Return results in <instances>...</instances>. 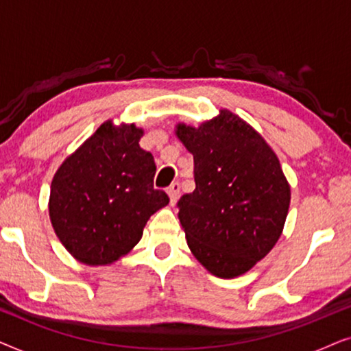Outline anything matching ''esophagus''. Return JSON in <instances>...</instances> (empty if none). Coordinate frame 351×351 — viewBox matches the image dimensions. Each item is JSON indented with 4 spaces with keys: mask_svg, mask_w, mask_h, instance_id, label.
I'll use <instances>...</instances> for the list:
<instances>
[{
    "mask_svg": "<svg viewBox=\"0 0 351 351\" xmlns=\"http://www.w3.org/2000/svg\"><path fill=\"white\" fill-rule=\"evenodd\" d=\"M167 195H169V198H171V204H174L177 198H179V195H180V184H179V182H172V184L167 186Z\"/></svg>",
    "mask_w": 351,
    "mask_h": 351,
    "instance_id": "esophagus-1",
    "label": "esophagus"
}]
</instances>
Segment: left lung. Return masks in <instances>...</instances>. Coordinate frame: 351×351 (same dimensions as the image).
Listing matches in <instances>:
<instances>
[{"instance_id":"8db88e82","label":"left lung","mask_w":351,"mask_h":351,"mask_svg":"<svg viewBox=\"0 0 351 351\" xmlns=\"http://www.w3.org/2000/svg\"><path fill=\"white\" fill-rule=\"evenodd\" d=\"M177 137L193 155V193L177 203L193 256L219 278H237L271 251L285 227L291 186L280 160L263 137L238 114L191 128Z\"/></svg>"}]
</instances>
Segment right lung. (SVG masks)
I'll return each mask as SVG.
<instances>
[{
	"label": "right lung",
	"instance_id": "add662e5",
	"mask_svg": "<svg viewBox=\"0 0 351 351\" xmlns=\"http://www.w3.org/2000/svg\"><path fill=\"white\" fill-rule=\"evenodd\" d=\"M136 124L100 128L66 158L51 184L49 217L66 251L86 265H108L141 241L169 196L153 186V155Z\"/></svg>",
	"mask_w": 351,
	"mask_h": 351
}]
</instances>
